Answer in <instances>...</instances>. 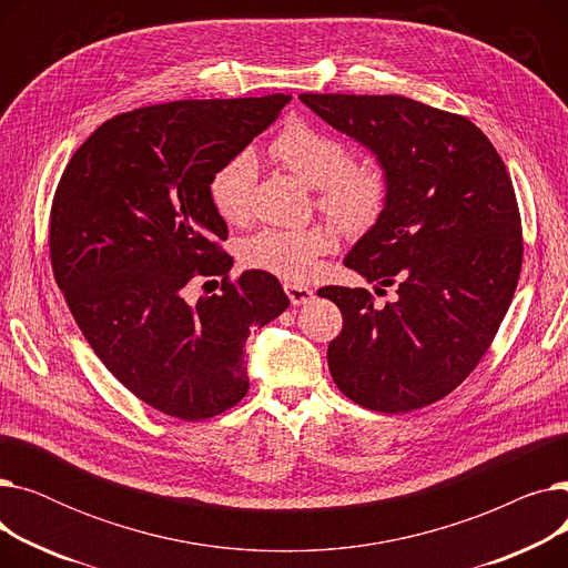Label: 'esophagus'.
Masks as SVG:
<instances>
[{
    "label": "esophagus",
    "instance_id": "obj_1",
    "mask_svg": "<svg viewBox=\"0 0 568 568\" xmlns=\"http://www.w3.org/2000/svg\"><path fill=\"white\" fill-rule=\"evenodd\" d=\"M285 294L290 296V302L294 306H302V304H311L315 300V292L311 287L304 285H296V283H285Z\"/></svg>",
    "mask_w": 568,
    "mask_h": 568
}]
</instances>
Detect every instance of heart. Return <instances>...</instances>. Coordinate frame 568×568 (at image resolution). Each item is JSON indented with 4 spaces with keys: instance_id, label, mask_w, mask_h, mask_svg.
Returning <instances> with one entry per match:
<instances>
[{
    "instance_id": "b5f03b06",
    "label": "heart",
    "mask_w": 568,
    "mask_h": 568,
    "mask_svg": "<svg viewBox=\"0 0 568 568\" xmlns=\"http://www.w3.org/2000/svg\"><path fill=\"white\" fill-rule=\"evenodd\" d=\"M272 156L304 184L320 191V206L343 230L364 232L382 216L389 197V172L375 156L349 161L347 144L306 122L287 124L272 142ZM257 159L251 149L230 156L209 182V197L227 223H244L251 214ZM329 225L300 230L266 227L242 244V262L287 283L308 281L317 257L334 251Z\"/></svg>"
}]
</instances>
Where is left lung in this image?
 <instances>
[{"label":"left lung","instance_id":"left-lung-1","mask_svg":"<svg viewBox=\"0 0 568 568\" xmlns=\"http://www.w3.org/2000/svg\"><path fill=\"white\" fill-rule=\"evenodd\" d=\"M300 101L368 149L392 182L382 216L343 262L375 292L396 285V300L379 308L364 287L317 290L343 313L326 352L332 377L375 412L437 403L481 362L514 300L523 234L509 172L460 114L405 97Z\"/></svg>","mask_w":568,"mask_h":568}]
</instances>
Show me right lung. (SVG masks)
<instances>
[{"label": "right lung", "instance_id": "right-lung-1", "mask_svg": "<svg viewBox=\"0 0 568 568\" xmlns=\"http://www.w3.org/2000/svg\"><path fill=\"white\" fill-rule=\"evenodd\" d=\"M285 94L174 101L116 114L69 161L50 214L59 290L105 368L154 409L200 422L248 392L246 338L290 300L276 276L227 283V225L209 197L214 172L272 126ZM195 273L221 295L191 305Z\"/></svg>", "mask_w": 568, "mask_h": 568}]
</instances>
